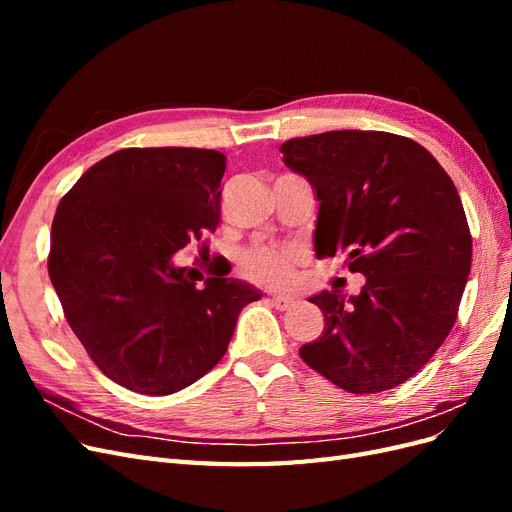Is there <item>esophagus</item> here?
Instances as JSON below:
<instances>
[{
  "mask_svg": "<svg viewBox=\"0 0 512 512\" xmlns=\"http://www.w3.org/2000/svg\"><path fill=\"white\" fill-rule=\"evenodd\" d=\"M275 309H280V312H286V309H290L294 305V301L290 297H269L267 299Z\"/></svg>",
  "mask_w": 512,
  "mask_h": 512,
  "instance_id": "obj_1",
  "label": "esophagus"
}]
</instances>
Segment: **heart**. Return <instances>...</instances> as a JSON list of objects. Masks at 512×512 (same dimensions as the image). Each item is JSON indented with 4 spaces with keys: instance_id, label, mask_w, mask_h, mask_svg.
<instances>
[{
    "instance_id": "heart-1",
    "label": "heart",
    "mask_w": 512,
    "mask_h": 512,
    "mask_svg": "<svg viewBox=\"0 0 512 512\" xmlns=\"http://www.w3.org/2000/svg\"><path fill=\"white\" fill-rule=\"evenodd\" d=\"M301 254L294 247H250L239 258V271L254 284L282 290L292 286L294 267H297Z\"/></svg>"
}]
</instances>
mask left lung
Returning <instances> with one entry per match:
<instances>
[{"label": "left lung", "instance_id": "1", "mask_svg": "<svg viewBox=\"0 0 512 512\" xmlns=\"http://www.w3.org/2000/svg\"><path fill=\"white\" fill-rule=\"evenodd\" d=\"M280 151L320 203L318 258L346 256L365 275L356 297H312L324 331L301 359L348 393L406 382L457 320L472 265V235L453 179L412 138L333 130L290 138Z\"/></svg>", "mask_w": 512, "mask_h": 512}]
</instances>
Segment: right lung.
Returning <instances> with one entry per match:
<instances>
[{
    "mask_svg": "<svg viewBox=\"0 0 512 512\" xmlns=\"http://www.w3.org/2000/svg\"><path fill=\"white\" fill-rule=\"evenodd\" d=\"M226 156L213 149H121L61 198L49 277L74 335L104 376L170 395L218 365L250 284L177 267L175 252L220 224ZM203 252L207 245L203 243Z\"/></svg>",
    "mask_w": 512,
    "mask_h": 512,
    "instance_id": "1",
    "label": "right lung"
}]
</instances>
